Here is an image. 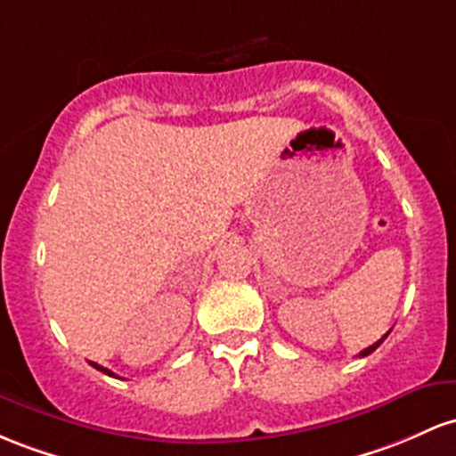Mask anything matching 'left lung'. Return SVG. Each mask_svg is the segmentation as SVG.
<instances>
[{"instance_id":"8db88e82","label":"left lung","mask_w":456,"mask_h":456,"mask_svg":"<svg viewBox=\"0 0 456 456\" xmlns=\"http://www.w3.org/2000/svg\"><path fill=\"white\" fill-rule=\"evenodd\" d=\"M387 335H389V331H387V333H385V335H383V338H381V339H379V342H374V344H372V346H368L366 350H362V353H359V357H368V354H370V353H374V350H377L379 346H381V344H383V339H385V338H387Z\"/></svg>"}]
</instances>
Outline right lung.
<instances>
[{"label":"right lung","instance_id":"add662e5","mask_svg":"<svg viewBox=\"0 0 456 456\" xmlns=\"http://www.w3.org/2000/svg\"><path fill=\"white\" fill-rule=\"evenodd\" d=\"M90 366L93 368H97L99 372H103V374H108V377H117V374L112 372V370H108V368H103V366H99V363H94V362H90Z\"/></svg>","mask_w":456,"mask_h":456}]
</instances>
